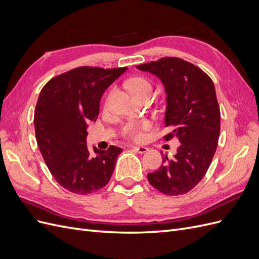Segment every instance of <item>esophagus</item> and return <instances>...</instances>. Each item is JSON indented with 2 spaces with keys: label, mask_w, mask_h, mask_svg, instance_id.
<instances>
[{
  "label": "esophagus",
  "mask_w": 259,
  "mask_h": 259,
  "mask_svg": "<svg viewBox=\"0 0 259 259\" xmlns=\"http://www.w3.org/2000/svg\"><path fill=\"white\" fill-rule=\"evenodd\" d=\"M132 149H133V151H135V152H137V153H139V154H143V153H145V152H147V151H148V148H147V147L133 146V147H132Z\"/></svg>",
  "instance_id": "1"
}]
</instances>
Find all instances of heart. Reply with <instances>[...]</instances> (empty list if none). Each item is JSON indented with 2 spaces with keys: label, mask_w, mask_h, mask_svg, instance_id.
Masks as SVG:
<instances>
[{
  "label": "heart",
  "mask_w": 259,
  "mask_h": 259,
  "mask_svg": "<svg viewBox=\"0 0 259 259\" xmlns=\"http://www.w3.org/2000/svg\"><path fill=\"white\" fill-rule=\"evenodd\" d=\"M128 90L133 93V95L138 97L145 93H151V85L146 79L143 77H135L126 82ZM150 127V123L148 121L139 123H127L122 128V135L134 140H140L144 137V131Z\"/></svg>",
  "instance_id": "b5f03b06"
}]
</instances>
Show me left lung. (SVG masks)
Instances as JSON below:
<instances>
[{"label": "left lung", "instance_id": "left-lung-1", "mask_svg": "<svg viewBox=\"0 0 259 259\" xmlns=\"http://www.w3.org/2000/svg\"><path fill=\"white\" fill-rule=\"evenodd\" d=\"M159 77L165 88V140L177 137L180 146L169 160L163 156L158 170L148 174L151 186L164 194L179 195L197 186L213 160L221 133V111L210 77L190 62L165 57L136 67Z\"/></svg>", "mask_w": 259, "mask_h": 259}]
</instances>
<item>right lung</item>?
<instances>
[{
    "label": "right lung",
    "instance_id": "obj_1",
    "mask_svg": "<svg viewBox=\"0 0 259 259\" xmlns=\"http://www.w3.org/2000/svg\"><path fill=\"white\" fill-rule=\"evenodd\" d=\"M127 67H80L53 77L42 89L34 110L37 146L55 180L76 194H90L110 180L122 149L86 145L90 122L97 120L105 91Z\"/></svg>",
    "mask_w": 259,
    "mask_h": 259
}]
</instances>
